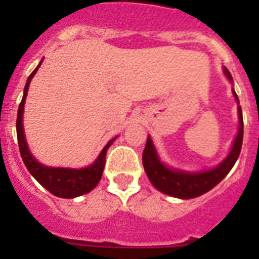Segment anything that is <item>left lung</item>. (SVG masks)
Wrapping results in <instances>:
<instances>
[{"mask_svg":"<svg viewBox=\"0 0 259 259\" xmlns=\"http://www.w3.org/2000/svg\"><path fill=\"white\" fill-rule=\"evenodd\" d=\"M223 74L229 79L230 83H233V76L230 71L223 67ZM233 95L238 103V119H239V127L235 136L231 149L229 154L221 164H218L215 168L197 172H189V170H181L177 168L168 166L161 161L158 156L157 149L154 146L150 136H148L146 146L142 153V164L145 168L146 176L149 181L153 184L156 189L160 192L169 195L179 199H193L208 192L211 189L221 183L227 173L231 170L234 164L237 162L239 153H241L242 141H243V118H242V109L239 106L237 93L233 89Z\"/></svg>","mask_w":259,"mask_h":259,"instance_id":"1","label":"left lung"}]
</instances>
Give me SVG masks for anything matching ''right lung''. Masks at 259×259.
Wrapping results in <instances>:
<instances>
[{
    "label": "right lung",
    "mask_w": 259,
    "mask_h": 259,
    "mask_svg": "<svg viewBox=\"0 0 259 259\" xmlns=\"http://www.w3.org/2000/svg\"><path fill=\"white\" fill-rule=\"evenodd\" d=\"M42 60L38 63V66L34 68V71L29 75V78L26 80V84L24 87V95H22L21 103L18 106L17 111V140L20 153H21L22 161L25 164L26 169L29 173L44 187L48 189L52 195L58 197H64V199H74V197L82 196L84 193H89L93 191L101 181L103 168L106 162V152L110 146L113 145V142L117 140V137L111 138L105 148L101 150V153L98 154L95 161L89 166L84 168H62V166H47L41 162H38L36 158L32 156L29 150V146L26 144L25 133H24V123H22V115H24V105H25L26 95L29 84L34 74L37 72L38 67L41 66Z\"/></svg>",
    "instance_id": "1"
}]
</instances>
